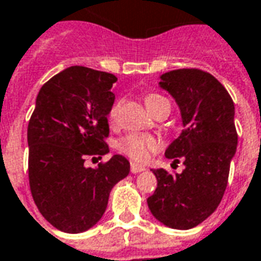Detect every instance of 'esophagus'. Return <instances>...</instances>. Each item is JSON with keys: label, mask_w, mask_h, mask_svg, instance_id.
Masks as SVG:
<instances>
[{"label": "esophagus", "mask_w": 261, "mask_h": 261, "mask_svg": "<svg viewBox=\"0 0 261 261\" xmlns=\"http://www.w3.org/2000/svg\"><path fill=\"white\" fill-rule=\"evenodd\" d=\"M145 168L143 166H138V164H134V163H131V173L133 174H138V173H141V171H144Z\"/></svg>", "instance_id": "obj_1"}]
</instances>
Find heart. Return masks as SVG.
<instances>
[{
  "label": "heart",
  "instance_id": "1",
  "mask_svg": "<svg viewBox=\"0 0 261 261\" xmlns=\"http://www.w3.org/2000/svg\"><path fill=\"white\" fill-rule=\"evenodd\" d=\"M145 106L147 108L155 114L157 111L160 110H164L167 108L170 110V101L163 97L160 94H147L145 95ZM118 102H116L113 108L110 110V117L114 118L117 114V110H118ZM118 150L121 153L127 154L128 157H131L133 160L136 161H144L147 160V157L150 155L151 151H154L157 147H159V141L154 137H150V136H143V134H128L123 137L120 141H118Z\"/></svg>",
  "mask_w": 261,
  "mask_h": 261
}]
</instances>
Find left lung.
<instances>
[{
    "label": "left lung",
    "mask_w": 261,
    "mask_h": 261,
    "mask_svg": "<svg viewBox=\"0 0 261 261\" xmlns=\"http://www.w3.org/2000/svg\"><path fill=\"white\" fill-rule=\"evenodd\" d=\"M159 87L177 102L182 131L166 150L182 173L151 170L157 189L147 198L148 208L164 226L189 230L203 223L220 204L237 148L234 102L212 74L182 68L161 74Z\"/></svg>",
    "instance_id": "8db88e82"
}]
</instances>
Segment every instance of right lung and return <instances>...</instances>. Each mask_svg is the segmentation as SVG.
I'll use <instances>...</instances> for the list:
<instances>
[{
    "label": "right lung",
    "mask_w": 261,
    "mask_h": 261,
    "mask_svg": "<svg viewBox=\"0 0 261 261\" xmlns=\"http://www.w3.org/2000/svg\"><path fill=\"white\" fill-rule=\"evenodd\" d=\"M116 81L113 74L74 65L48 80L37 95L27 133L30 187L44 219L64 233L95 226L110 191L130 173L120 154L98 167L84 166L88 155L110 153L104 138Z\"/></svg>",
    "instance_id": "right-lung-1"
}]
</instances>
